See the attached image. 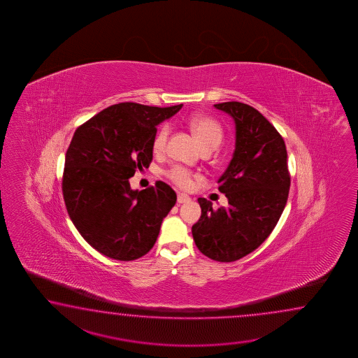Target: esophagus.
Returning <instances> with one entry per match:
<instances>
[{"label": "esophagus", "instance_id": "1", "mask_svg": "<svg viewBox=\"0 0 358 358\" xmlns=\"http://www.w3.org/2000/svg\"><path fill=\"white\" fill-rule=\"evenodd\" d=\"M190 197H188L187 194H182V193H179L178 194V203H187V202H189Z\"/></svg>", "mask_w": 358, "mask_h": 358}]
</instances>
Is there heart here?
<instances>
[{"instance_id":"1","label":"heart","mask_w":358,"mask_h":358,"mask_svg":"<svg viewBox=\"0 0 358 358\" xmlns=\"http://www.w3.org/2000/svg\"><path fill=\"white\" fill-rule=\"evenodd\" d=\"M190 128L197 137L199 145L202 150L206 148H217L222 141V129L217 122L210 119V117H194L190 122ZM169 136H170V127L168 124H164L156 131L153 137L152 147L155 152H162L168 143ZM168 176L170 180L176 182L178 187L182 189H188L190 185L193 184L194 176L190 173L189 170L182 168V166H174L168 171Z\"/></svg>"}]
</instances>
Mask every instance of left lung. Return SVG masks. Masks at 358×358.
Here are the masks:
<instances>
[{
  "label": "left lung",
  "mask_w": 358,
  "mask_h": 358,
  "mask_svg": "<svg viewBox=\"0 0 358 358\" xmlns=\"http://www.w3.org/2000/svg\"><path fill=\"white\" fill-rule=\"evenodd\" d=\"M213 106L236 122V150L217 180L228 206L213 210L198 198L202 213L192 234L208 259L231 262L259 248L280 219L289 193L288 155L282 136L256 108L236 101Z\"/></svg>",
  "instance_id": "obj_1"
}]
</instances>
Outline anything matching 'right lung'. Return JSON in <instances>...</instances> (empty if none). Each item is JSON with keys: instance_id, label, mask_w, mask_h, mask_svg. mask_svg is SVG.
Masks as SVG:
<instances>
[{"instance_id": "right-lung-1", "label": "right lung", "mask_w": 358, "mask_h": 358, "mask_svg": "<svg viewBox=\"0 0 358 358\" xmlns=\"http://www.w3.org/2000/svg\"><path fill=\"white\" fill-rule=\"evenodd\" d=\"M182 106L122 102L94 115L73 136L65 156L64 201L80 236L110 259L145 256L176 205V193L166 182L133 190L129 179L150 166L156 127Z\"/></svg>"}]
</instances>
